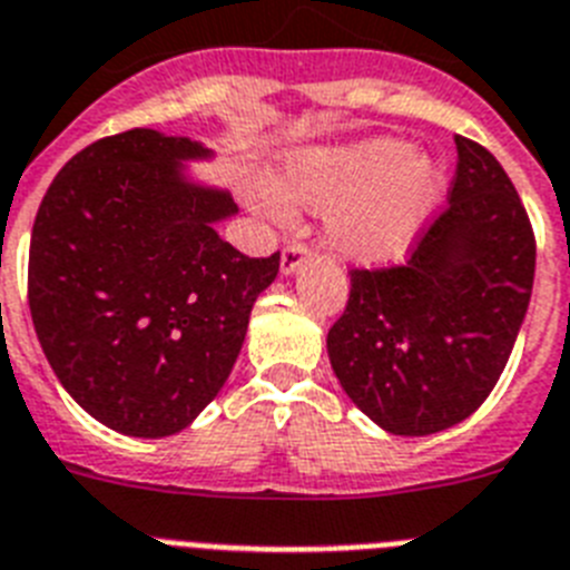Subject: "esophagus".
<instances>
[{"mask_svg": "<svg viewBox=\"0 0 570 570\" xmlns=\"http://www.w3.org/2000/svg\"><path fill=\"white\" fill-rule=\"evenodd\" d=\"M307 257L309 248L304 246V243H289V246H284V252H281V272H284V275H293Z\"/></svg>", "mask_w": 570, "mask_h": 570, "instance_id": "obj_1", "label": "esophagus"}]
</instances>
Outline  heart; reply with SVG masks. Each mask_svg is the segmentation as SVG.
Wrapping results in <instances>:
<instances>
[{
    "mask_svg": "<svg viewBox=\"0 0 570 570\" xmlns=\"http://www.w3.org/2000/svg\"><path fill=\"white\" fill-rule=\"evenodd\" d=\"M446 170L396 138L315 147L281 165L272 188L252 190V205L272 219L289 208L327 214L336 252L358 263L400 261L440 203Z\"/></svg>",
    "mask_w": 570,
    "mask_h": 570,
    "instance_id": "1",
    "label": "heart"
}]
</instances>
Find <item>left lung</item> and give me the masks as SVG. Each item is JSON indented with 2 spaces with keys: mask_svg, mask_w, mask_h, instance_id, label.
Returning <instances> with one entry per match:
<instances>
[{
  "mask_svg": "<svg viewBox=\"0 0 570 570\" xmlns=\"http://www.w3.org/2000/svg\"><path fill=\"white\" fill-rule=\"evenodd\" d=\"M455 145L446 208L403 266L351 269L327 333L344 394L403 438L443 432L484 403L533 293L537 240L513 181L487 147Z\"/></svg>",
  "mask_w": 570,
  "mask_h": 570,
  "instance_id": "obj_1",
  "label": "left lung"
}]
</instances>
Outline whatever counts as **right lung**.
Listing matches in <instances>:
<instances>
[{"label": "right lung", "instance_id": "obj_1", "mask_svg": "<svg viewBox=\"0 0 570 570\" xmlns=\"http://www.w3.org/2000/svg\"><path fill=\"white\" fill-rule=\"evenodd\" d=\"M212 156L145 127L100 138L66 161L33 219V330L71 400L112 432L194 423L281 266V252L246 257L217 234L237 214L232 194L185 174Z\"/></svg>", "mask_w": 570, "mask_h": 570}]
</instances>
